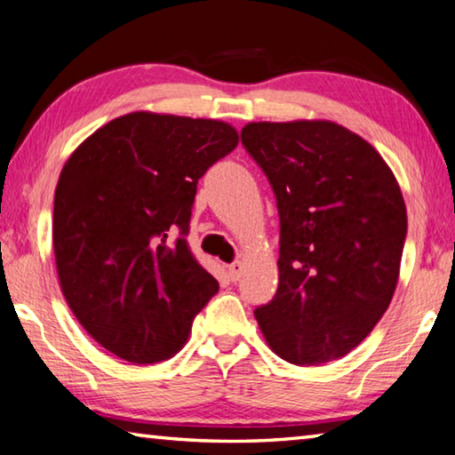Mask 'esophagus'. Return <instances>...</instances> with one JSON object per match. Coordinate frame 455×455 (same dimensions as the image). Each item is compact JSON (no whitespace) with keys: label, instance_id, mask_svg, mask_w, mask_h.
<instances>
[{"label":"esophagus","instance_id":"34e87169","mask_svg":"<svg viewBox=\"0 0 455 455\" xmlns=\"http://www.w3.org/2000/svg\"><path fill=\"white\" fill-rule=\"evenodd\" d=\"M227 271H228V276H230V281H238L241 279V273H243V263L241 260H235V263H230L228 267H227Z\"/></svg>","mask_w":455,"mask_h":455}]
</instances>
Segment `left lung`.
I'll use <instances>...</instances> for the list:
<instances>
[{
    "label": "left lung",
    "instance_id": "1",
    "mask_svg": "<svg viewBox=\"0 0 455 455\" xmlns=\"http://www.w3.org/2000/svg\"><path fill=\"white\" fill-rule=\"evenodd\" d=\"M241 140L271 182L281 220L279 287L255 309L259 327L289 363L347 355L395 292L407 235L395 176L335 122H251Z\"/></svg>",
    "mask_w": 455,
    "mask_h": 455
}]
</instances>
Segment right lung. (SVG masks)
<instances>
[{
	"instance_id": "obj_1",
	"label": "right lung",
	"mask_w": 455,
	"mask_h": 455,
	"mask_svg": "<svg viewBox=\"0 0 455 455\" xmlns=\"http://www.w3.org/2000/svg\"><path fill=\"white\" fill-rule=\"evenodd\" d=\"M236 144L227 122L132 112L96 130L61 168L53 196L61 292L120 359L172 357L217 295L187 235L198 179Z\"/></svg>"
}]
</instances>
